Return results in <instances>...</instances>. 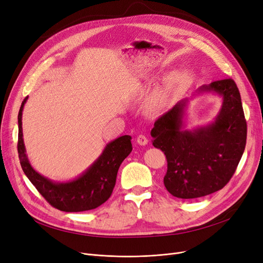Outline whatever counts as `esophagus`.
I'll list each match as a JSON object with an SVG mask.
<instances>
[{
  "instance_id": "1",
  "label": "esophagus",
  "mask_w": 263,
  "mask_h": 263,
  "mask_svg": "<svg viewBox=\"0 0 263 263\" xmlns=\"http://www.w3.org/2000/svg\"><path fill=\"white\" fill-rule=\"evenodd\" d=\"M136 142L139 143L140 145H142V146H145V145H147V144H148V139H147V136H146V135H144V134H140L139 136L136 137Z\"/></svg>"
}]
</instances>
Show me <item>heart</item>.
I'll use <instances>...</instances> for the list:
<instances>
[{
  "mask_svg": "<svg viewBox=\"0 0 263 263\" xmlns=\"http://www.w3.org/2000/svg\"><path fill=\"white\" fill-rule=\"evenodd\" d=\"M164 100H165V91L159 90L150 97L149 105L153 109H159L163 106Z\"/></svg>",
  "mask_w": 263,
  "mask_h": 263,
  "instance_id": "heart-1",
  "label": "heart"
}]
</instances>
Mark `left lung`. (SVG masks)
Listing matches in <instances>:
<instances>
[{"label": "left lung", "mask_w": 263, "mask_h": 263, "mask_svg": "<svg viewBox=\"0 0 263 263\" xmlns=\"http://www.w3.org/2000/svg\"><path fill=\"white\" fill-rule=\"evenodd\" d=\"M223 97L216 120L194 131H182L186 100L160 116L151 130L153 145L167 161L164 185L175 197L198 198L223 189L236 172L246 145L247 124L239 88L232 79L199 88Z\"/></svg>", "instance_id": "left-lung-1"}]
</instances>
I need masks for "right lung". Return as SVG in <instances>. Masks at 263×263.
<instances>
[{
    "label": "right lung",
    "mask_w": 263,
    "mask_h": 263,
    "mask_svg": "<svg viewBox=\"0 0 263 263\" xmlns=\"http://www.w3.org/2000/svg\"><path fill=\"white\" fill-rule=\"evenodd\" d=\"M22 101L18 114V155L21 167L37 191L52 206L65 212H82L98 208L112 195L117 172L122 161L132 151L131 136L123 135L106 145L100 158L76 180L54 183L39 175L27 160L22 139Z\"/></svg>",
    "instance_id": "right-lung-1"
}]
</instances>
